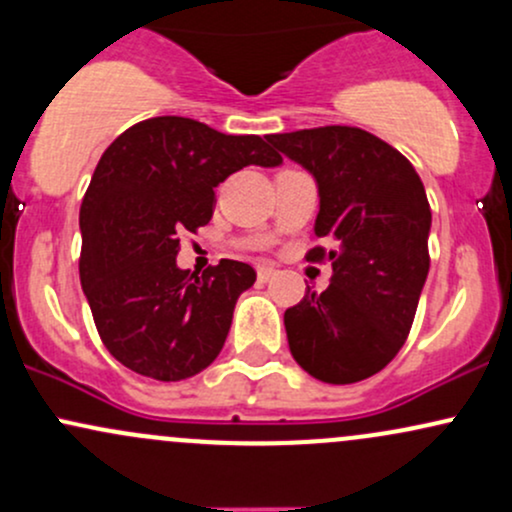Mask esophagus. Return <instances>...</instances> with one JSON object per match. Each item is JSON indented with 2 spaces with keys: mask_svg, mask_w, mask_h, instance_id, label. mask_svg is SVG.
Here are the masks:
<instances>
[{
  "mask_svg": "<svg viewBox=\"0 0 512 512\" xmlns=\"http://www.w3.org/2000/svg\"><path fill=\"white\" fill-rule=\"evenodd\" d=\"M274 274H276L274 264H262V267L257 269V276H260V281H269Z\"/></svg>",
  "mask_w": 512,
  "mask_h": 512,
  "instance_id": "1",
  "label": "esophagus"
}]
</instances>
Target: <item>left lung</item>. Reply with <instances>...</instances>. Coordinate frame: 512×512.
I'll use <instances>...</instances> for the list:
<instances>
[{
    "instance_id": "obj_1",
    "label": "left lung",
    "mask_w": 512,
    "mask_h": 512,
    "mask_svg": "<svg viewBox=\"0 0 512 512\" xmlns=\"http://www.w3.org/2000/svg\"><path fill=\"white\" fill-rule=\"evenodd\" d=\"M267 142L315 178V236L334 243L330 252L305 255L330 260L332 279L284 313L291 354L322 383L366 380L402 349L431 267L424 182L407 158L366 129H298L269 134Z\"/></svg>"
}]
</instances>
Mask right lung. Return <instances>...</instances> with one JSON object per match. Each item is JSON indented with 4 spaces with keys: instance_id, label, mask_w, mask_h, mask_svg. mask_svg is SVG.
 Returning a JSON list of instances; mask_svg holds the SVG:
<instances>
[{
    "instance_id": "obj_1",
    "label": "right lung",
    "mask_w": 512,
    "mask_h": 512,
    "mask_svg": "<svg viewBox=\"0 0 512 512\" xmlns=\"http://www.w3.org/2000/svg\"><path fill=\"white\" fill-rule=\"evenodd\" d=\"M281 156L257 134H223L190 117H151L122 132L93 170L79 211L81 289L105 349L146 378L175 383L219 356L250 264L180 269V233L214 214L219 187Z\"/></svg>"
}]
</instances>
